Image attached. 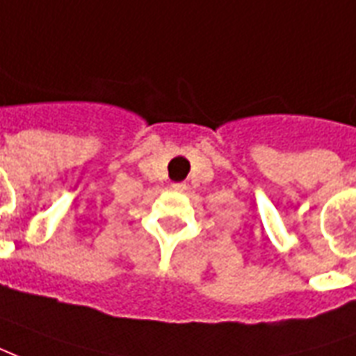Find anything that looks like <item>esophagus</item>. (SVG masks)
Returning <instances> with one entry per match:
<instances>
[{"mask_svg":"<svg viewBox=\"0 0 356 356\" xmlns=\"http://www.w3.org/2000/svg\"><path fill=\"white\" fill-rule=\"evenodd\" d=\"M171 191L183 192V191H186V185L185 183H173V185H171Z\"/></svg>","mask_w":356,"mask_h":356,"instance_id":"1","label":"esophagus"}]
</instances>
